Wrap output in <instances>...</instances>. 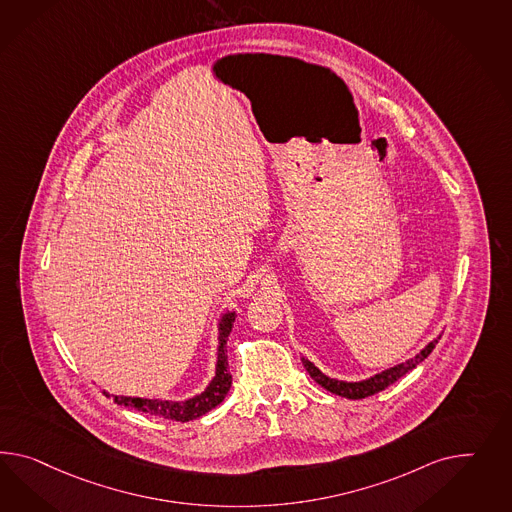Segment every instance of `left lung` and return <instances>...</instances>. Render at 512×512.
Masks as SVG:
<instances>
[{
	"mask_svg": "<svg viewBox=\"0 0 512 512\" xmlns=\"http://www.w3.org/2000/svg\"><path fill=\"white\" fill-rule=\"evenodd\" d=\"M440 337H442V335H438L436 339H432L429 345L423 346L410 360L397 363V365H393V367H389V369H384L382 373L373 374V376H369V378H365V380H356V382L339 380V378H332V376L322 373L317 365H315L313 361L307 360L305 356H302V363H304L305 371L317 382L318 386L328 389L330 393L341 395V397H346V399H365V397L374 395V393L386 389L387 386H391L393 382H397V380L408 373V371L415 369L421 361L427 360L430 352L434 350L436 343L440 341Z\"/></svg>",
	"mask_w": 512,
	"mask_h": 512,
	"instance_id": "obj_1",
	"label": "left lung"
}]
</instances>
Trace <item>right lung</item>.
<instances>
[{"instance_id": "add662e5", "label": "right lung", "mask_w": 512, "mask_h": 512, "mask_svg": "<svg viewBox=\"0 0 512 512\" xmlns=\"http://www.w3.org/2000/svg\"><path fill=\"white\" fill-rule=\"evenodd\" d=\"M235 309H225L218 320V350H216V367H214V376L208 382V386L190 399L184 401H169V399H143V397H126V395H110L104 391L106 397H111L119 406L125 408H134L138 412L156 415L162 419H171V421H192L201 415L207 414L212 408H216L225 395L229 393L231 387V373H229V363H227V339L229 333L233 330L235 322Z\"/></svg>"}]
</instances>
